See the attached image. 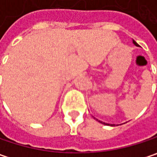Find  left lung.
Instances as JSON below:
<instances>
[{
	"label": "left lung",
	"mask_w": 157,
	"mask_h": 157,
	"mask_svg": "<svg viewBox=\"0 0 157 157\" xmlns=\"http://www.w3.org/2000/svg\"><path fill=\"white\" fill-rule=\"evenodd\" d=\"M133 44H134L135 46H136V47H139V46H138V44H137V43L136 42L135 40H133ZM97 121H98V120H97ZM99 121V122H101V123H102V124H105V125H109V124H107V123H104V122H102V121ZM111 126H113V125H111Z\"/></svg>",
	"instance_id": "1"
}]
</instances>
